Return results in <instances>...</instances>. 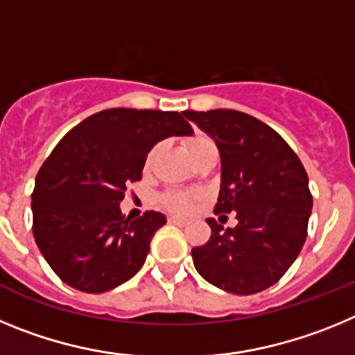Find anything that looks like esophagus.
Here are the masks:
<instances>
[{"label": "esophagus", "mask_w": 355, "mask_h": 355, "mask_svg": "<svg viewBox=\"0 0 355 355\" xmlns=\"http://www.w3.org/2000/svg\"><path fill=\"white\" fill-rule=\"evenodd\" d=\"M168 224L181 225V227H184V225H187L188 222L183 220V218H180V216H168Z\"/></svg>", "instance_id": "34e87169"}]
</instances>
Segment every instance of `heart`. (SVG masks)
Masks as SVG:
<instances>
[{
    "mask_svg": "<svg viewBox=\"0 0 355 355\" xmlns=\"http://www.w3.org/2000/svg\"><path fill=\"white\" fill-rule=\"evenodd\" d=\"M213 146H215L213 140L209 139V137H206V135H193V137L184 140V147H187L188 155H190V158H192L193 162H196V159L205 153V150H208L209 147ZM158 153H159V147H155V149L150 150L149 156H147L146 159V168H149L150 165H153V162H155V158L158 156ZM162 202L165 205V208L172 209V211L188 213L193 206V197L181 192H168L163 196Z\"/></svg>",
    "mask_w": 355,
    "mask_h": 355,
    "instance_id": "b5f03b06",
    "label": "heart"
}]
</instances>
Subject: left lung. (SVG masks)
<instances>
[{"mask_svg": "<svg viewBox=\"0 0 355 355\" xmlns=\"http://www.w3.org/2000/svg\"><path fill=\"white\" fill-rule=\"evenodd\" d=\"M215 140L220 193L215 213H236V227L208 218V243L193 247L197 272L236 295L270 288L286 274L307 236L313 196L304 165L277 131L236 110L183 112Z\"/></svg>", "mask_w": 355, "mask_h": 355, "instance_id": "1", "label": "left lung"}]
</instances>
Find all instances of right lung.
Segmentation results:
<instances>
[{
	"label": "right lung",
	"mask_w": 355,
	"mask_h": 355,
	"mask_svg": "<svg viewBox=\"0 0 355 355\" xmlns=\"http://www.w3.org/2000/svg\"><path fill=\"white\" fill-rule=\"evenodd\" d=\"M178 112L112 108L90 115L56 144L31 193L33 238L58 277L85 293L126 283L146 263L167 218L122 215L126 187L142 180L153 146L192 135Z\"/></svg>",
	"instance_id": "right-lung-1"
}]
</instances>
